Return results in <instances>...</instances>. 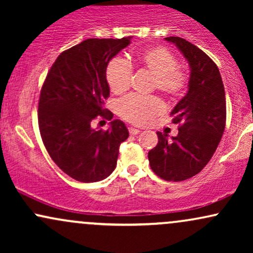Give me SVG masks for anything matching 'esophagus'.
Wrapping results in <instances>:
<instances>
[{"mask_svg": "<svg viewBox=\"0 0 253 253\" xmlns=\"http://www.w3.org/2000/svg\"><path fill=\"white\" fill-rule=\"evenodd\" d=\"M128 132H129L130 135H135V134H138V133H140V129L134 128V127H129Z\"/></svg>", "mask_w": 253, "mask_h": 253, "instance_id": "1", "label": "esophagus"}]
</instances>
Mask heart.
Here are the masks:
<instances>
[{
	"label": "heart",
	"instance_id": "obj_1",
	"mask_svg": "<svg viewBox=\"0 0 253 253\" xmlns=\"http://www.w3.org/2000/svg\"><path fill=\"white\" fill-rule=\"evenodd\" d=\"M135 64L153 75V86L165 96H178L187 86V75L177 68L176 57L162 46H153L138 52ZM106 78L110 91L123 94L129 88L132 66L121 58H114L107 65ZM163 110V102L156 96L129 95L119 104L121 117L135 125L147 124Z\"/></svg>",
	"mask_w": 253,
	"mask_h": 253
}]
</instances>
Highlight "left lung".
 Here are the masks:
<instances>
[{
  "mask_svg": "<svg viewBox=\"0 0 253 253\" xmlns=\"http://www.w3.org/2000/svg\"><path fill=\"white\" fill-rule=\"evenodd\" d=\"M187 59L188 91L171 112L179 124L171 140L157 132L158 144L149 152L151 169L165 181L179 182L197 175L215 152L226 125V98L221 75L202 50L179 37H168Z\"/></svg>",
  "mask_w": 253,
  "mask_h": 253,
  "instance_id": "1",
  "label": "left lung"
}]
</instances>
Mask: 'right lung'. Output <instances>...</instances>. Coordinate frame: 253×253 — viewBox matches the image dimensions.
<instances>
[{
  "instance_id": "right-lung-1",
  "label": "right lung",
  "mask_w": 253,
  "mask_h": 253,
  "mask_svg": "<svg viewBox=\"0 0 253 253\" xmlns=\"http://www.w3.org/2000/svg\"><path fill=\"white\" fill-rule=\"evenodd\" d=\"M123 39H86L60 53L40 91L38 121L52 161L76 181L107 178L117 167L119 147L128 138L121 120L107 130L92 128L97 115L112 119L103 107L109 96L107 65L130 43Z\"/></svg>"
}]
</instances>
